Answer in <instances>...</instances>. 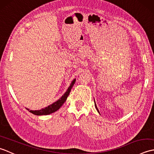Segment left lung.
Wrapping results in <instances>:
<instances>
[{
    "instance_id": "left-lung-1",
    "label": "left lung",
    "mask_w": 154,
    "mask_h": 154,
    "mask_svg": "<svg viewBox=\"0 0 154 154\" xmlns=\"http://www.w3.org/2000/svg\"><path fill=\"white\" fill-rule=\"evenodd\" d=\"M94 106H95V108H96V109H97V110L98 111V112H99V113H100V112H99V110H98V109H97V105H96V103H95V100H94Z\"/></svg>"
}]
</instances>
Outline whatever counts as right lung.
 <instances>
[{
    "label": "right lung",
    "instance_id": "add662e5",
    "mask_svg": "<svg viewBox=\"0 0 154 154\" xmlns=\"http://www.w3.org/2000/svg\"><path fill=\"white\" fill-rule=\"evenodd\" d=\"M76 79H74L72 82L70 84V86L68 87L67 89L66 92H65L63 95L62 96L60 99H58L57 101H55V103H52L50 105L48 106L47 107H45L44 109H42L41 110H29V109H26L29 112L35 114V115L37 116H42V115H48V114H50L51 113H54L55 111H57L58 109H60V107L63 105V104L65 102V100H67V98L69 94L70 93V91L71 90V88L73 87V85L75 84V82Z\"/></svg>",
    "mask_w": 154,
    "mask_h": 154
}]
</instances>
